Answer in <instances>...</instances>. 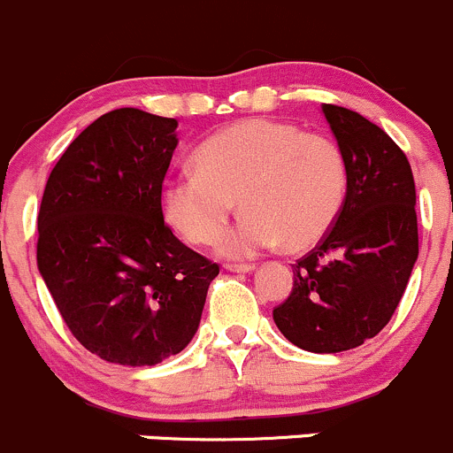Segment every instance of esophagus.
Listing matches in <instances>:
<instances>
[{
  "instance_id": "34e87169",
  "label": "esophagus",
  "mask_w": 453,
  "mask_h": 453,
  "mask_svg": "<svg viewBox=\"0 0 453 453\" xmlns=\"http://www.w3.org/2000/svg\"><path fill=\"white\" fill-rule=\"evenodd\" d=\"M226 269L232 273H250L254 272L252 263H226Z\"/></svg>"
}]
</instances>
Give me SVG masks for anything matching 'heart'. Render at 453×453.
<instances>
[{"mask_svg": "<svg viewBox=\"0 0 453 453\" xmlns=\"http://www.w3.org/2000/svg\"><path fill=\"white\" fill-rule=\"evenodd\" d=\"M195 166L162 184L168 226L193 245H210L239 199L245 217L219 239V254L252 258L322 241L344 208L349 164L335 140L289 122L248 118L219 129L195 150Z\"/></svg>", "mask_w": 453, "mask_h": 453, "instance_id": "1", "label": "heart"}]
</instances>
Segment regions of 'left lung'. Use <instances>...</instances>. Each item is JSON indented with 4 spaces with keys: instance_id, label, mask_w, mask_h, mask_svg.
<instances>
[{
    "instance_id": "8db88e82",
    "label": "left lung",
    "mask_w": 453,
    "mask_h": 453,
    "mask_svg": "<svg viewBox=\"0 0 453 453\" xmlns=\"http://www.w3.org/2000/svg\"><path fill=\"white\" fill-rule=\"evenodd\" d=\"M349 164L344 208L322 243L294 265L273 309L282 335L309 353H342L377 335L418 258L417 190L403 150L357 111L322 104Z\"/></svg>"
}]
</instances>
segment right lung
<instances>
[{
  "label": "right lung",
  "instance_id": "obj_1",
  "mask_svg": "<svg viewBox=\"0 0 453 453\" xmlns=\"http://www.w3.org/2000/svg\"><path fill=\"white\" fill-rule=\"evenodd\" d=\"M175 118L113 109L52 168L41 199L36 267L72 335L120 366H155L197 333L219 265L164 223Z\"/></svg>",
  "mask_w": 453,
  "mask_h": 453
}]
</instances>
